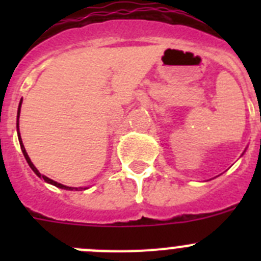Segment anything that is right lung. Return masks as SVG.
I'll list each match as a JSON object with an SVG mask.
<instances>
[{"label": "right lung", "instance_id": "right-lung-1", "mask_svg": "<svg viewBox=\"0 0 261 261\" xmlns=\"http://www.w3.org/2000/svg\"><path fill=\"white\" fill-rule=\"evenodd\" d=\"M20 107H22V99H20V102H19V106H18V114H17V133H18V140H19V144H20V149H22V153H23V155H24V158H26V161H27V163H29V166L30 167L32 168V171L35 172L36 175H38L39 177H43V179H44V181H47L48 184H52V186H55V187H57V188H61V190H66V191H78V190H87V187H80V188H75V187H68V186H64V184H61V183H57V181H55V180H52V179H49V177H47V176H44V175H41L40 172H39V170L38 168L35 167V166H34V163L31 162V159H30V156H29V154H27V151H26V149H24V145H23V142H22V138H20V133H19V115H20Z\"/></svg>", "mask_w": 261, "mask_h": 261}]
</instances>
